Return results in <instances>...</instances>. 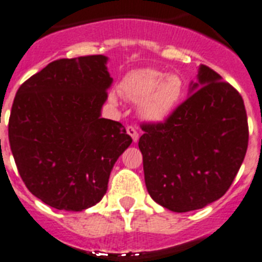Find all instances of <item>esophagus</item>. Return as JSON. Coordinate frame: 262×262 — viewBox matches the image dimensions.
Wrapping results in <instances>:
<instances>
[{"instance_id":"esophagus-1","label":"esophagus","mask_w":262,"mask_h":262,"mask_svg":"<svg viewBox=\"0 0 262 262\" xmlns=\"http://www.w3.org/2000/svg\"><path fill=\"white\" fill-rule=\"evenodd\" d=\"M126 133H128L129 136L133 138L134 142H137L138 138H140V134H138L137 128H136V126H132V125H130V126H128V128H126Z\"/></svg>"}]
</instances>
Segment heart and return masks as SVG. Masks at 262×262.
I'll use <instances>...</instances> for the list:
<instances>
[{"instance_id": "b5f03b06", "label": "heart", "mask_w": 262, "mask_h": 262, "mask_svg": "<svg viewBox=\"0 0 262 262\" xmlns=\"http://www.w3.org/2000/svg\"><path fill=\"white\" fill-rule=\"evenodd\" d=\"M121 93L132 101H140L141 116L149 121H163L178 105L185 93V81L179 75L154 68L137 70L125 76ZM115 103V93L109 96Z\"/></svg>"}]
</instances>
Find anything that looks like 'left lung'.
<instances>
[{"instance_id":"8db88e82","label":"left lung","mask_w":262,"mask_h":262,"mask_svg":"<svg viewBox=\"0 0 262 262\" xmlns=\"http://www.w3.org/2000/svg\"><path fill=\"white\" fill-rule=\"evenodd\" d=\"M190 96L163 122L142 124L138 147L154 202L174 212L199 210L226 194L248 149L244 100L202 64Z\"/></svg>"}]
</instances>
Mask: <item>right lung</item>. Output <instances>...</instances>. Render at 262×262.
<instances>
[{
  "label": "right lung",
  "instance_id": "obj_1",
  "mask_svg": "<svg viewBox=\"0 0 262 262\" xmlns=\"http://www.w3.org/2000/svg\"><path fill=\"white\" fill-rule=\"evenodd\" d=\"M104 55L51 62L18 88L9 142L31 194L56 210L83 211L103 199L113 165L132 138L101 118L113 79Z\"/></svg>",
  "mask_w": 262,
  "mask_h": 262
}]
</instances>
